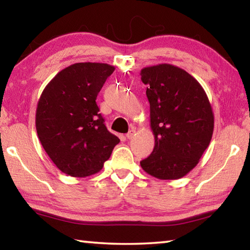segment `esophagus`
<instances>
[{
	"label": "esophagus",
	"instance_id": "34e87169",
	"mask_svg": "<svg viewBox=\"0 0 250 250\" xmlns=\"http://www.w3.org/2000/svg\"><path fill=\"white\" fill-rule=\"evenodd\" d=\"M134 133H135V130H134V129H131V130L129 131V132L125 134V138H126V139H129V140H130V139H132V138H133Z\"/></svg>",
	"mask_w": 250,
	"mask_h": 250
}]
</instances>
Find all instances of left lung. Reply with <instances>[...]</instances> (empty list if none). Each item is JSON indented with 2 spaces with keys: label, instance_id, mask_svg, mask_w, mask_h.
Returning <instances> with one entry per match:
<instances>
[{
  "label": "left lung",
  "instance_id": "8db88e82",
  "mask_svg": "<svg viewBox=\"0 0 250 250\" xmlns=\"http://www.w3.org/2000/svg\"><path fill=\"white\" fill-rule=\"evenodd\" d=\"M150 103L154 149L140 162L147 174L177 180L191 172L209 146L214 113L204 88L188 71L171 64L141 69Z\"/></svg>",
  "mask_w": 250,
  "mask_h": 250
}]
</instances>
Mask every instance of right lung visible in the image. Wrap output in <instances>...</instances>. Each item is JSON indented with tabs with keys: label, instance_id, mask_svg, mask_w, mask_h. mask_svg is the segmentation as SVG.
<instances>
[{
	"label": "right lung",
	"instance_id": "add662e5",
	"mask_svg": "<svg viewBox=\"0 0 250 250\" xmlns=\"http://www.w3.org/2000/svg\"><path fill=\"white\" fill-rule=\"evenodd\" d=\"M115 66L76 62L44 88L35 125L46 153L67 175L86 177L104 167L119 138L104 125L96 98Z\"/></svg>",
	"mask_w": 250,
	"mask_h": 250
}]
</instances>
